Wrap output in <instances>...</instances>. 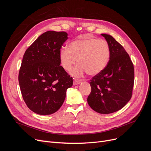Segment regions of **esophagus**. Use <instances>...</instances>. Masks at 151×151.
Returning <instances> with one entry per match:
<instances>
[{"mask_svg":"<svg viewBox=\"0 0 151 151\" xmlns=\"http://www.w3.org/2000/svg\"><path fill=\"white\" fill-rule=\"evenodd\" d=\"M81 81L79 79H74V82H73V84L74 85H77V84H79L81 83Z\"/></svg>","mask_w":151,"mask_h":151,"instance_id":"34e87169","label":"esophagus"}]
</instances>
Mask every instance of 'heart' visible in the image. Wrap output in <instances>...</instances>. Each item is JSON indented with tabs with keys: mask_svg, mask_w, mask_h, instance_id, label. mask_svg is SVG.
<instances>
[{
	"mask_svg": "<svg viewBox=\"0 0 151 151\" xmlns=\"http://www.w3.org/2000/svg\"><path fill=\"white\" fill-rule=\"evenodd\" d=\"M110 57V49L106 40L87 38L76 40L69 44L68 48H62L59 52L61 65L70 71L77 62L79 63L71 72L75 76L84 72L96 75L106 67Z\"/></svg>",
	"mask_w": 151,
	"mask_h": 151,
	"instance_id": "obj_1",
	"label": "heart"
}]
</instances>
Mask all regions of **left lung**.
Returning a JSON list of instances; mask_svg holds the SVG:
<instances>
[{
    "label": "left lung",
    "mask_w": 151,
    "mask_h": 151,
    "mask_svg": "<svg viewBox=\"0 0 151 151\" xmlns=\"http://www.w3.org/2000/svg\"><path fill=\"white\" fill-rule=\"evenodd\" d=\"M110 49L104 69L91 80L88 103L94 111L109 114L120 110L130 101L134 83V67L125 48L111 36L101 34Z\"/></svg>",
    "instance_id": "1"
}]
</instances>
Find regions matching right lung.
<instances>
[{
    "instance_id": "add662e5",
    "label": "right lung",
    "mask_w": 151,
    "mask_h": 151,
    "mask_svg": "<svg viewBox=\"0 0 151 151\" xmlns=\"http://www.w3.org/2000/svg\"><path fill=\"white\" fill-rule=\"evenodd\" d=\"M64 31H48L26 50L18 80L27 106L41 115L57 111L64 101L72 77L60 65L59 52L68 39Z\"/></svg>"
}]
</instances>
